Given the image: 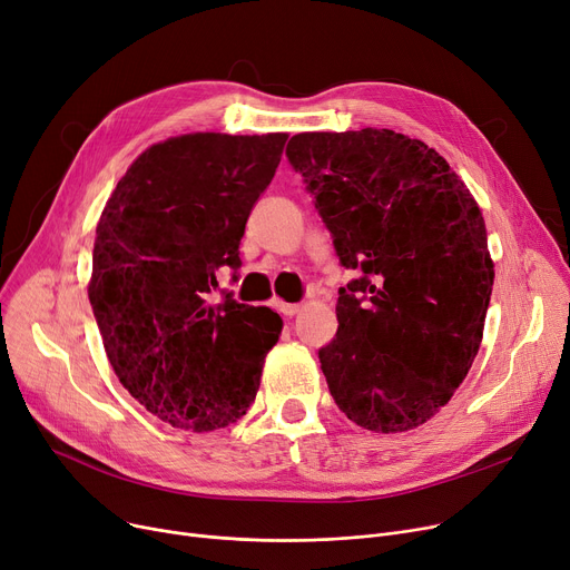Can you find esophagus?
Segmentation results:
<instances>
[{
    "label": "esophagus",
    "mask_w": 570,
    "mask_h": 570,
    "mask_svg": "<svg viewBox=\"0 0 570 570\" xmlns=\"http://www.w3.org/2000/svg\"><path fill=\"white\" fill-rule=\"evenodd\" d=\"M275 307L279 309V314H282V316H288V318H291V316H295L297 312H301V305H291V303H284V301H277V303H275Z\"/></svg>",
    "instance_id": "esophagus-1"
}]
</instances>
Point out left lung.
I'll return each mask as SVG.
<instances>
[{
	"label": "left lung",
	"mask_w": 570,
	"mask_h": 570,
	"mask_svg": "<svg viewBox=\"0 0 570 570\" xmlns=\"http://www.w3.org/2000/svg\"><path fill=\"white\" fill-rule=\"evenodd\" d=\"M301 170L344 267L337 335L318 351L348 421L379 434L425 425L483 342L494 263L481 207L434 147L391 129L305 131Z\"/></svg>",
	"instance_id": "obj_1"
}]
</instances>
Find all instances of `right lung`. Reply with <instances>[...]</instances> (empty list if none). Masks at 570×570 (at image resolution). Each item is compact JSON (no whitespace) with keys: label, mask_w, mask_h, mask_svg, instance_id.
I'll use <instances>...</instances> for the list:
<instances>
[{"label":"right lung","mask_w":570,"mask_h":570,"mask_svg":"<svg viewBox=\"0 0 570 570\" xmlns=\"http://www.w3.org/2000/svg\"><path fill=\"white\" fill-rule=\"evenodd\" d=\"M288 134L196 131L149 145L97 224L89 305L108 361L134 400L191 432L237 423L265 355L282 335L269 307L213 305L237 269L254 203L275 177Z\"/></svg>","instance_id":"add662e5"}]
</instances>
